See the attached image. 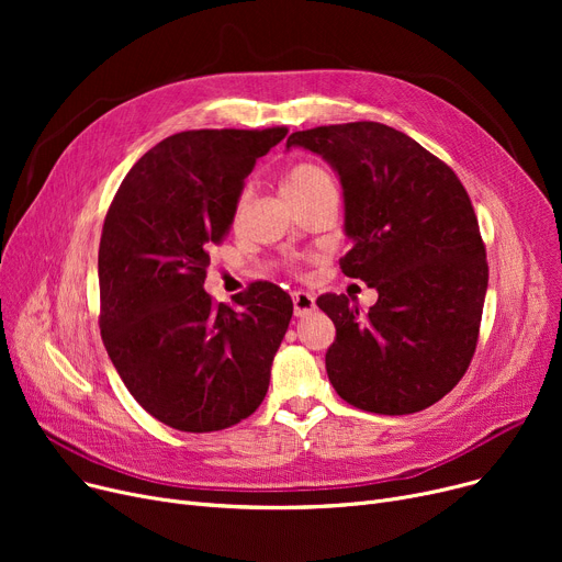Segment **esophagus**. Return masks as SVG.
Listing matches in <instances>:
<instances>
[{
    "mask_svg": "<svg viewBox=\"0 0 562 562\" xmlns=\"http://www.w3.org/2000/svg\"><path fill=\"white\" fill-rule=\"evenodd\" d=\"M314 310H316V301L312 293H307V291L293 293V312H296V316H307Z\"/></svg>",
    "mask_w": 562,
    "mask_h": 562,
    "instance_id": "esophagus-1",
    "label": "esophagus"
}]
</instances>
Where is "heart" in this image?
<instances>
[{"mask_svg": "<svg viewBox=\"0 0 562 562\" xmlns=\"http://www.w3.org/2000/svg\"><path fill=\"white\" fill-rule=\"evenodd\" d=\"M323 189H335L333 177L328 175L326 168H321L318 164H312V161H303V164L291 166L282 177V193L289 202L307 198V195H312L316 191H323ZM248 198H250V191L246 189L239 195V200H236V210H234L236 216L241 214Z\"/></svg>", "mask_w": 562, "mask_h": 562, "instance_id": "heart-1", "label": "heart"}]
</instances>
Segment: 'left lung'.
I'll list each match as a JSON object with an SVG mask.
<instances>
[{"instance_id": "8db88e82", "label": "left lung", "mask_w": 562, "mask_h": 562, "mask_svg": "<svg viewBox=\"0 0 562 562\" xmlns=\"http://www.w3.org/2000/svg\"><path fill=\"white\" fill-rule=\"evenodd\" d=\"M341 184L350 250L341 271L378 291L364 314L337 293L316 305L337 339L326 352L335 392L375 415H412L447 396L474 358L487 261L456 172L407 134L380 123L296 132Z\"/></svg>"}]
</instances>
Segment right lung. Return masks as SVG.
<instances>
[{
	"mask_svg": "<svg viewBox=\"0 0 562 562\" xmlns=\"http://www.w3.org/2000/svg\"><path fill=\"white\" fill-rule=\"evenodd\" d=\"M284 136L286 127L168 136L132 166L109 206L98 255L102 341L138 405L175 430L229 428L269 392L289 293L255 282L232 310L212 303L204 278L248 172Z\"/></svg>",
	"mask_w": 562,
	"mask_h": 562,
	"instance_id": "obj_1",
	"label": "right lung"
}]
</instances>
